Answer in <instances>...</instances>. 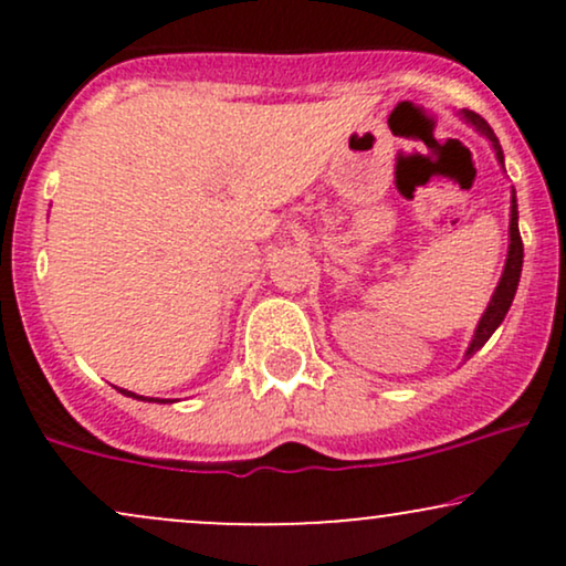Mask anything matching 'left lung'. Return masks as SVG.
I'll return each mask as SVG.
<instances>
[{
  "label": "left lung",
  "mask_w": 566,
  "mask_h": 566,
  "mask_svg": "<svg viewBox=\"0 0 566 566\" xmlns=\"http://www.w3.org/2000/svg\"><path fill=\"white\" fill-rule=\"evenodd\" d=\"M465 119L471 122L473 127L479 129V133L486 135V138L492 140V146H495V154L500 159V165H503V148H500V140L495 138V133H492V127L486 125L479 114L473 112H463ZM522 261H524V244H522V233H518V212H516V193H513L511 199V244H509V261H505V271L503 276H500V284L495 290V295H492L490 305H486L482 322H479L476 327V335H473L471 346H469V356L476 354L479 348L484 346L486 340H490V335L495 333L500 327V322L505 319V314H509L511 303H513V295H516V287H518V276H522Z\"/></svg>",
  "instance_id": "left-lung-1"
}]
</instances>
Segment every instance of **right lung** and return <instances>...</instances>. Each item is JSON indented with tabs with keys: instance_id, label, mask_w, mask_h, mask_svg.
I'll return each mask as SVG.
<instances>
[{
	"instance_id": "add662e5",
	"label": "right lung",
	"mask_w": 566,
	"mask_h": 566,
	"mask_svg": "<svg viewBox=\"0 0 566 566\" xmlns=\"http://www.w3.org/2000/svg\"><path fill=\"white\" fill-rule=\"evenodd\" d=\"M122 394H127V396H133V399H143V396H135L133 391H125V388H122Z\"/></svg>"
}]
</instances>
